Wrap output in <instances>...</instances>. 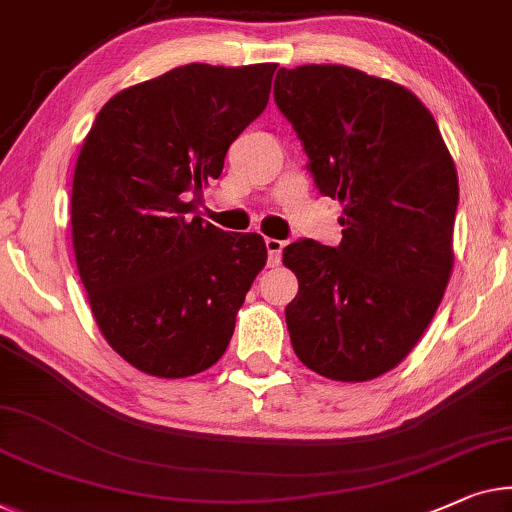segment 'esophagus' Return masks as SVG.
Listing matches in <instances>:
<instances>
[{"mask_svg":"<svg viewBox=\"0 0 512 512\" xmlns=\"http://www.w3.org/2000/svg\"><path fill=\"white\" fill-rule=\"evenodd\" d=\"M265 247H268V263L270 265H279L281 251H284V242L268 238V240H265Z\"/></svg>","mask_w":512,"mask_h":512,"instance_id":"1","label":"esophagus"}]
</instances>
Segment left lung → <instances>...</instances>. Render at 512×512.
I'll use <instances>...</instances> for the list:
<instances>
[{
    "mask_svg": "<svg viewBox=\"0 0 512 512\" xmlns=\"http://www.w3.org/2000/svg\"><path fill=\"white\" fill-rule=\"evenodd\" d=\"M274 101L318 191L344 205L337 247L284 249L300 286L286 307L293 351L325 379H376L418 344L448 286L455 161L416 94L351 66L279 69Z\"/></svg>",
    "mask_w": 512,
    "mask_h": 512,
    "instance_id": "8db88e82",
    "label": "left lung"
}]
</instances>
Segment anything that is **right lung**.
<instances>
[{
	"label": "right lung",
	"mask_w": 512,
	"mask_h": 512,
	"mask_svg": "<svg viewBox=\"0 0 512 512\" xmlns=\"http://www.w3.org/2000/svg\"><path fill=\"white\" fill-rule=\"evenodd\" d=\"M274 69L177 66L115 94L87 133L73 251L96 325L140 372L184 379L212 367L268 261L258 233H226L194 212L268 106Z\"/></svg>",
	"instance_id": "obj_1"
}]
</instances>
